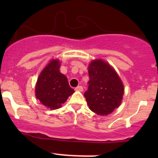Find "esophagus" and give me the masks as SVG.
Listing matches in <instances>:
<instances>
[{
  "label": "esophagus",
  "mask_w": 158,
  "mask_h": 158,
  "mask_svg": "<svg viewBox=\"0 0 158 158\" xmlns=\"http://www.w3.org/2000/svg\"><path fill=\"white\" fill-rule=\"evenodd\" d=\"M75 90L78 91V92H82V91H83V87H82V85H79V86L75 88Z\"/></svg>",
  "instance_id": "1"
}]
</instances>
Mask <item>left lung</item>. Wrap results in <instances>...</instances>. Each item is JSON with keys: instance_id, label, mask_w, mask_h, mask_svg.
<instances>
[{"instance_id": "left-lung-1", "label": "left lung", "mask_w": 158, "mask_h": 158, "mask_svg": "<svg viewBox=\"0 0 158 158\" xmlns=\"http://www.w3.org/2000/svg\"><path fill=\"white\" fill-rule=\"evenodd\" d=\"M88 90L84 93L89 108L99 115H107L122 103L124 85L115 70L106 62L95 60L89 66Z\"/></svg>"}]
</instances>
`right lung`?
<instances>
[{
	"mask_svg": "<svg viewBox=\"0 0 158 158\" xmlns=\"http://www.w3.org/2000/svg\"><path fill=\"white\" fill-rule=\"evenodd\" d=\"M60 62L52 60L43 69L37 79L36 97L46 107L57 109L74 92L65 75L60 72Z\"/></svg>",
	"mask_w": 158,
	"mask_h": 158,
	"instance_id": "add662e5",
	"label": "right lung"
}]
</instances>
